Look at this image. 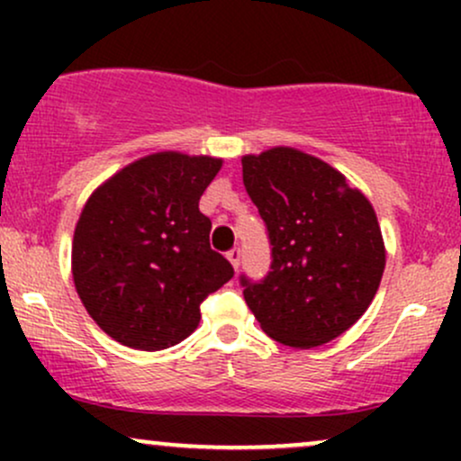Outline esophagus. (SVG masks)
Masks as SVG:
<instances>
[{
    "mask_svg": "<svg viewBox=\"0 0 461 461\" xmlns=\"http://www.w3.org/2000/svg\"><path fill=\"white\" fill-rule=\"evenodd\" d=\"M240 258H242L240 249H231V251L227 253V260H230V264L236 268V271H238V267H240Z\"/></svg>",
    "mask_w": 461,
    "mask_h": 461,
    "instance_id": "obj_1",
    "label": "esophagus"
}]
</instances>
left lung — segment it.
I'll use <instances>...</instances> for the list:
<instances>
[{
  "label": "left lung",
  "instance_id": "obj_1",
  "mask_svg": "<svg viewBox=\"0 0 461 461\" xmlns=\"http://www.w3.org/2000/svg\"><path fill=\"white\" fill-rule=\"evenodd\" d=\"M242 182L273 245L262 284L242 277L249 310L273 340L314 348L368 310L385 268L373 203L321 158L271 147L242 156Z\"/></svg>",
  "mask_w": 461,
  "mask_h": 461
}]
</instances>
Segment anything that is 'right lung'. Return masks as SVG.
Listing matches in <instances>:
<instances>
[{"instance_id": "add662e5", "label": "right lung", "mask_w": 461, "mask_h": 461, "mask_svg": "<svg viewBox=\"0 0 461 461\" xmlns=\"http://www.w3.org/2000/svg\"><path fill=\"white\" fill-rule=\"evenodd\" d=\"M223 158L156 151L93 190L71 242V273L91 319L121 345L173 347L197 330L199 305L234 277L210 249L199 199Z\"/></svg>"}]
</instances>
